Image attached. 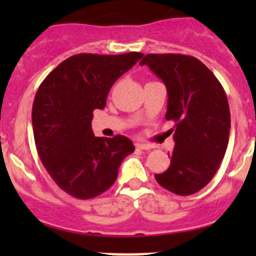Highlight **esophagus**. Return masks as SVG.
<instances>
[{
    "label": "esophagus",
    "instance_id": "1",
    "mask_svg": "<svg viewBox=\"0 0 256 256\" xmlns=\"http://www.w3.org/2000/svg\"><path fill=\"white\" fill-rule=\"evenodd\" d=\"M136 148H141V150H151L154 146L152 144H136Z\"/></svg>",
    "mask_w": 256,
    "mask_h": 256
}]
</instances>
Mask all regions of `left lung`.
<instances>
[{
    "instance_id": "8db88e82",
    "label": "left lung",
    "mask_w": 256,
    "mask_h": 256,
    "mask_svg": "<svg viewBox=\"0 0 256 256\" xmlns=\"http://www.w3.org/2000/svg\"><path fill=\"white\" fill-rule=\"evenodd\" d=\"M148 65L168 92L165 119L173 120L176 142L170 166L155 180L165 190L188 196L212 180L228 146L230 114L226 92L216 76L196 58L148 54Z\"/></svg>"
}]
</instances>
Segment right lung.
Returning a JSON list of instances; mask_svg holds the SVG:
<instances>
[{
    "instance_id": "right-lung-1",
    "label": "right lung",
    "mask_w": 256,
    "mask_h": 256,
    "mask_svg": "<svg viewBox=\"0 0 256 256\" xmlns=\"http://www.w3.org/2000/svg\"><path fill=\"white\" fill-rule=\"evenodd\" d=\"M144 56L78 54L40 83L32 108L36 148L46 170L73 198H96L114 184L132 141L118 134L94 137V110L104 108L110 88Z\"/></svg>"
}]
</instances>
